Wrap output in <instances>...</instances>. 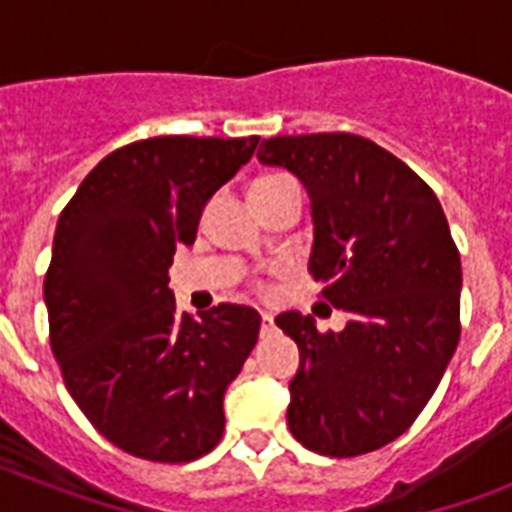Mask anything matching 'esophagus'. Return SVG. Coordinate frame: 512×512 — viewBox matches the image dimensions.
Here are the masks:
<instances>
[{"label":"esophagus","instance_id":"esophagus-1","mask_svg":"<svg viewBox=\"0 0 512 512\" xmlns=\"http://www.w3.org/2000/svg\"><path fill=\"white\" fill-rule=\"evenodd\" d=\"M260 329H263V335H265V332H271V329H273V316H271V313H263V324H260Z\"/></svg>","mask_w":512,"mask_h":512}]
</instances>
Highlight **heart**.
<instances>
[{
    "label": "heart",
    "instance_id": "b5f03b06",
    "mask_svg": "<svg viewBox=\"0 0 512 512\" xmlns=\"http://www.w3.org/2000/svg\"><path fill=\"white\" fill-rule=\"evenodd\" d=\"M289 185H297L289 175H263L252 183V191L249 193H252V196H257V193H273L281 191V188H289Z\"/></svg>",
    "mask_w": 512,
    "mask_h": 512
}]
</instances>
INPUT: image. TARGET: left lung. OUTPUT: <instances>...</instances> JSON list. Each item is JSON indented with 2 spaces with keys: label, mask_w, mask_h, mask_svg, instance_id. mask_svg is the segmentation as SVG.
I'll use <instances>...</instances> for the list:
<instances>
[{
  "label": "left lung",
  "mask_w": 512,
  "mask_h": 512,
  "mask_svg": "<svg viewBox=\"0 0 512 512\" xmlns=\"http://www.w3.org/2000/svg\"><path fill=\"white\" fill-rule=\"evenodd\" d=\"M257 159L305 185L308 268L350 313L342 332L276 316L300 348L287 425L327 457L374 452L417 420L460 342L462 268L444 209L417 172L350 132L263 140Z\"/></svg>",
  "instance_id": "left-lung-1"
}]
</instances>
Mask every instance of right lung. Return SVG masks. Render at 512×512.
Masks as SVG:
<instances>
[{
	"label": "right lung",
	"instance_id": "1",
	"mask_svg": "<svg viewBox=\"0 0 512 512\" xmlns=\"http://www.w3.org/2000/svg\"><path fill=\"white\" fill-rule=\"evenodd\" d=\"M257 140L164 135L116 148L58 217L44 276L52 353L84 417L132 457L191 462L223 438L225 388L255 348L260 313H177L170 265Z\"/></svg>",
	"mask_w": 512,
	"mask_h": 512
}]
</instances>
